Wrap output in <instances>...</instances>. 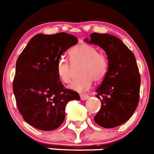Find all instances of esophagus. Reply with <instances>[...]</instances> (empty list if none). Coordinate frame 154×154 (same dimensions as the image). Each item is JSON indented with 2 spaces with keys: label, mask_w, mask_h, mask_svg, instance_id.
<instances>
[{
  "label": "esophagus",
  "mask_w": 154,
  "mask_h": 154,
  "mask_svg": "<svg viewBox=\"0 0 154 154\" xmlns=\"http://www.w3.org/2000/svg\"><path fill=\"white\" fill-rule=\"evenodd\" d=\"M80 98H81V100H87V98H89V96H88L87 94H80Z\"/></svg>",
  "instance_id": "obj_1"
}]
</instances>
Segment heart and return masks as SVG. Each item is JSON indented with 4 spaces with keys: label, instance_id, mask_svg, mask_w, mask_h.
<instances>
[{
    "label": "heart",
    "instance_id": "1",
    "mask_svg": "<svg viewBox=\"0 0 154 154\" xmlns=\"http://www.w3.org/2000/svg\"><path fill=\"white\" fill-rule=\"evenodd\" d=\"M70 61L72 66L82 63L79 74L70 88L76 91H86L92 86L93 81L100 82L105 78L109 68V60L106 55L98 51L91 44L81 43L71 49ZM67 60L61 58L56 64V73L60 80L64 83H70L73 79L72 67Z\"/></svg>",
    "mask_w": 154,
    "mask_h": 154
}]
</instances>
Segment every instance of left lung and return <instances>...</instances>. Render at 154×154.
<instances>
[{
    "mask_svg": "<svg viewBox=\"0 0 154 154\" xmlns=\"http://www.w3.org/2000/svg\"><path fill=\"white\" fill-rule=\"evenodd\" d=\"M90 37L85 41L102 48L109 60L107 74L96 89L102 105L94 120L103 128L116 127L129 120L138 105L139 70L134 53L118 37L97 32Z\"/></svg>",
    "mask_w": 154,
    "mask_h": 154,
    "instance_id": "obj_1",
    "label": "left lung"
}]
</instances>
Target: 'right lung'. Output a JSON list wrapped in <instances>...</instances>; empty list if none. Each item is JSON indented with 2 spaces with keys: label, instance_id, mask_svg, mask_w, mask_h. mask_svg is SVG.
Wrapping results in <instances>:
<instances>
[{
  "label": "right lung",
  "instance_id": "right-lung-1",
  "mask_svg": "<svg viewBox=\"0 0 154 154\" xmlns=\"http://www.w3.org/2000/svg\"><path fill=\"white\" fill-rule=\"evenodd\" d=\"M78 43L65 32L33 36L16 63L13 87L17 106L24 121L38 130L57 129L65 119V107L79 94L64 88L56 64L66 50Z\"/></svg>",
  "mask_w": 154,
  "mask_h": 154
}]
</instances>
